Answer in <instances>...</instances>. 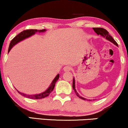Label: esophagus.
I'll return each mask as SVG.
<instances>
[{"instance_id": "esophagus-1", "label": "esophagus", "mask_w": 128, "mask_h": 128, "mask_svg": "<svg viewBox=\"0 0 128 128\" xmlns=\"http://www.w3.org/2000/svg\"><path fill=\"white\" fill-rule=\"evenodd\" d=\"M71 70V67H70V65H66L64 68V71H69V70Z\"/></svg>"}]
</instances>
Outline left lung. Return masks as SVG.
Wrapping results in <instances>:
<instances>
[{
	"instance_id": "obj_1",
	"label": "left lung",
	"mask_w": 128,
	"mask_h": 128,
	"mask_svg": "<svg viewBox=\"0 0 128 128\" xmlns=\"http://www.w3.org/2000/svg\"><path fill=\"white\" fill-rule=\"evenodd\" d=\"M93 29L94 30V31L97 34H100V35H101L102 36H103L104 38H106L107 40H108L109 41H110L111 42L113 43L114 44L116 45V46H118V43L116 42V40H114L113 38H112V36H110L109 34V33L105 29V28H93ZM72 88H73V89L74 90L75 93H76V96H77L78 97H79L80 99H82V100H88V101H90L92 100H87V99L84 98L81 96L80 94H78L77 92H76V84H75V79H74V77L73 78V82H72Z\"/></svg>"
}]
</instances>
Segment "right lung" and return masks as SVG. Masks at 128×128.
Wrapping results in <instances>:
<instances>
[{
	"instance_id": "1",
	"label": "right lung",
	"mask_w": 128,
	"mask_h": 128,
	"mask_svg": "<svg viewBox=\"0 0 128 128\" xmlns=\"http://www.w3.org/2000/svg\"><path fill=\"white\" fill-rule=\"evenodd\" d=\"M46 31V29H42V30H37V29H29V30H23L22 32L20 33L19 34H18L16 37H14L10 41V46H9L8 48V52H10V49L13 47L17 43H18L19 42L22 41V40H25V39L28 38L31 36L32 35L34 34L36 32H44ZM59 78V74H58L54 78V79L52 80V83H51L50 86H49V88L46 90V91L42 93H40L39 94H27L23 93L20 92L18 91V92L20 94H22L26 98H28L29 99H34V100H39V99H42L44 98L46 96L49 95L50 94V93L53 90L54 88L55 84L57 82V81L58 80Z\"/></svg>"
}]
</instances>
